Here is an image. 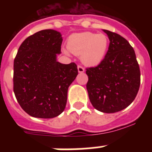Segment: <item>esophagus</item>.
<instances>
[{
    "label": "esophagus",
    "instance_id": "34e87169",
    "mask_svg": "<svg viewBox=\"0 0 152 152\" xmlns=\"http://www.w3.org/2000/svg\"><path fill=\"white\" fill-rule=\"evenodd\" d=\"M77 70H78L79 73H83V72H84V68L81 65H78L77 66Z\"/></svg>",
    "mask_w": 152,
    "mask_h": 152
}]
</instances>
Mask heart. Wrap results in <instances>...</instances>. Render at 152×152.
<instances>
[{
	"mask_svg": "<svg viewBox=\"0 0 152 152\" xmlns=\"http://www.w3.org/2000/svg\"><path fill=\"white\" fill-rule=\"evenodd\" d=\"M109 47V39L105 34L84 32L75 33L68 37L67 48L76 56H80V60L88 65L94 66L100 64L105 57ZM64 52L68 51L64 49Z\"/></svg>",
	"mask_w": 152,
	"mask_h": 152,
	"instance_id": "obj_1",
	"label": "heart"
}]
</instances>
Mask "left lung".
<instances>
[{"label": "left lung", "mask_w": 152, "mask_h": 152, "mask_svg": "<svg viewBox=\"0 0 152 152\" xmlns=\"http://www.w3.org/2000/svg\"><path fill=\"white\" fill-rule=\"evenodd\" d=\"M110 45L103 61L86 68L87 90L93 107L100 112L123 110L135 100L140 87V69L135 51L120 35L103 29Z\"/></svg>", "instance_id": "obj_1"}]
</instances>
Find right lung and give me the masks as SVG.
<instances>
[{"mask_svg": "<svg viewBox=\"0 0 152 152\" xmlns=\"http://www.w3.org/2000/svg\"><path fill=\"white\" fill-rule=\"evenodd\" d=\"M62 37L53 29L39 31L26 39L13 61V92L29 116L50 119L64 111L68 89L77 77V64L56 60Z\"/></svg>", "mask_w": 152, "mask_h": 152, "instance_id": "right-lung-1", "label": "right lung"}]
</instances>
